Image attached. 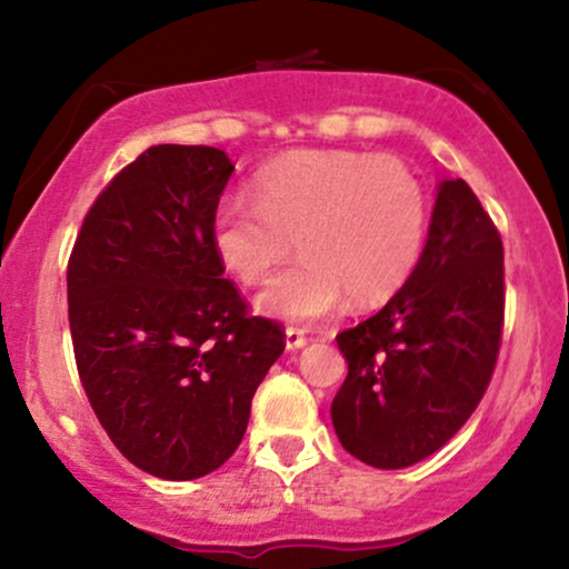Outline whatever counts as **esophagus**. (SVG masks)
Masks as SVG:
<instances>
[{
    "label": "esophagus",
    "mask_w": 569,
    "mask_h": 569,
    "mask_svg": "<svg viewBox=\"0 0 569 569\" xmlns=\"http://www.w3.org/2000/svg\"><path fill=\"white\" fill-rule=\"evenodd\" d=\"M305 345H307L305 329H297V326H289V329H286V348H289V350H299V348H305Z\"/></svg>",
    "instance_id": "34e87169"
}]
</instances>
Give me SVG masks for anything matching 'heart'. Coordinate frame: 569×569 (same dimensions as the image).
Listing matches in <instances>:
<instances>
[{"label":"heart","instance_id":"1","mask_svg":"<svg viewBox=\"0 0 569 569\" xmlns=\"http://www.w3.org/2000/svg\"><path fill=\"white\" fill-rule=\"evenodd\" d=\"M428 189L407 162L350 149H299L253 176L251 198L219 202L211 240L219 262L243 286H262L291 253L259 310L286 323H312L339 310L388 302L426 251Z\"/></svg>","mask_w":569,"mask_h":569}]
</instances>
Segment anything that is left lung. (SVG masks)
Instances as JSON below:
<instances>
[{"instance_id": "1", "label": "left lung", "mask_w": 569, "mask_h": 569, "mask_svg": "<svg viewBox=\"0 0 569 569\" xmlns=\"http://www.w3.org/2000/svg\"><path fill=\"white\" fill-rule=\"evenodd\" d=\"M502 318L498 227L466 181H441L415 276L377 316L337 335L348 377L331 422L342 447L385 471L441 449L487 393Z\"/></svg>"}]
</instances>
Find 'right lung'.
<instances>
[{
	"label": "right lung",
	"mask_w": 569,
	"mask_h": 569,
	"mask_svg": "<svg viewBox=\"0 0 569 569\" xmlns=\"http://www.w3.org/2000/svg\"><path fill=\"white\" fill-rule=\"evenodd\" d=\"M232 171L217 147H149L103 187L69 257L84 396L114 447L160 479H200L230 460L286 348L283 326L251 316L213 251Z\"/></svg>",
	"instance_id": "add662e5"
}]
</instances>
